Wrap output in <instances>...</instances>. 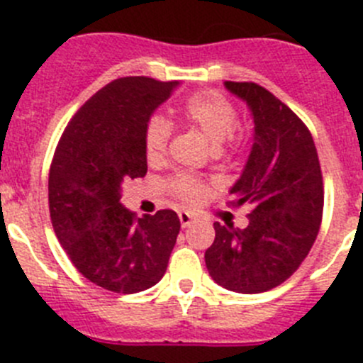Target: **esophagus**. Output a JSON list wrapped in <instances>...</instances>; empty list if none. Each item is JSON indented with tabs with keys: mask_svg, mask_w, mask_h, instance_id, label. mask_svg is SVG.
Returning a JSON list of instances; mask_svg holds the SVG:
<instances>
[{
	"mask_svg": "<svg viewBox=\"0 0 363 363\" xmlns=\"http://www.w3.org/2000/svg\"><path fill=\"white\" fill-rule=\"evenodd\" d=\"M179 216V223H182V227H189L192 223V220H194V218H192V214L191 213H185V211H182V213L178 214Z\"/></svg>",
	"mask_w": 363,
	"mask_h": 363,
	"instance_id": "obj_1",
	"label": "esophagus"
}]
</instances>
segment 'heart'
<instances>
[{
	"instance_id": "obj_1",
	"label": "heart",
	"mask_w": 363,
	"mask_h": 363,
	"mask_svg": "<svg viewBox=\"0 0 363 363\" xmlns=\"http://www.w3.org/2000/svg\"><path fill=\"white\" fill-rule=\"evenodd\" d=\"M182 118L192 129H198L203 134L213 147H220L221 143L233 138L234 129L238 125V111L229 99L216 91H205L192 94L185 99L182 107ZM172 133L171 121L160 114L149 118L143 134L145 154L149 162H160L165 156L167 143ZM207 184L200 178L191 174H178L169 182V191L176 198L184 201H200L207 194Z\"/></svg>"
}]
</instances>
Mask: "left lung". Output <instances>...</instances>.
<instances>
[{
	"label": "left lung",
	"instance_id": "left-lung-1",
	"mask_svg": "<svg viewBox=\"0 0 363 363\" xmlns=\"http://www.w3.org/2000/svg\"><path fill=\"white\" fill-rule=\"evenodd\" d=\"M223 85L245 101L255 121L251 152L229 191L233 207L251 203L252 213L245 229L214 221L205 265L223 289L265 293L300 267L318 236L322 171L309 129L287 105L256 83Z\"/></svg>",
	"mask_w": 363,
	"mask_h": 363
}]
</instances>
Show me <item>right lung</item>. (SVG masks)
Here are the masks:
<instances>
[{
	"instance_id": "1",
	"label": "right lung",
	"mask_w": 363,
	"mask_h": 363,
	"mask_svg": "<svg viewBox=\"0 0 363 363\" xmlns=\"http://www.w3.org/2000/svg\"><path fill=\"white\" fill-rule=\"evenodd\" d=\"M178 85L145 76L114 79L74 114L54 152V233L74 267L112 293L158 284L178 238L174 211L136 218L120 203L123 182L147 174V121Z\"/></svg>"
}]
</instances>
